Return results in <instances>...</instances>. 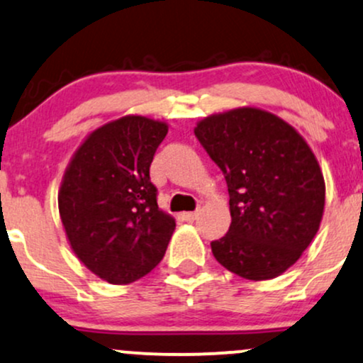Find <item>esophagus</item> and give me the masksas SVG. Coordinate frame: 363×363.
<instances>
[{
  "instance_id": "34e87169",
  "label": "esophagus",
  "mask_w": 363,
  "mask_h": 363,
  "mask_svg": "<svg viewBox=\"0 0 363 363\" xmlns=\"http://www.w3.org/2000/svg\"><path fill=\"white\" fill-rule=\"evenodd\" d=\"M199 213L198 211H191V213H182V218H184L186 221H194L196 218H198Z\"/></svg>"
}]
</instances>
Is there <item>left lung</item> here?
Returning a JSON list of instances; mask_svg holds the SVG:
<instances>
[{
	"label": "left lung",
	"instance_id": "obj_1",
	"mask_svg": "<svg viewBox=\"0 0 363 363\" xmlns=\"http://www.w3.org/2000/svg\"><path fill=\"white\" fill-rule=\"evenodd\" d=\"M194 135L230 194L231 225L211 242L215 259L248 281L281 276L313 242L325 211V179L306 140L250 106L206 116Z\"/></svg>",
	"mask_w": 363,
	"mask_h": 363
}]
</instances>
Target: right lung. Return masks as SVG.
<instances>
[{
    "label": "right lung",
    "mask_w": 363,
    "mask_h": 363,
    "mask_svg": "<svg viewBox=\"0 0 363 363\" xmlns=\"http://www.w3.org/2000/svg\"><path fill=\"white\" fill-rule=\"evenodd\" d=\"M169 126L128 115L87 135L59 189V213L72 252L110 284L147 276L164 259L176 220L159 209L150 164Z\"/></svg>",
    "instance_id": "right-lung-1"
}]
</instances>
